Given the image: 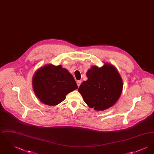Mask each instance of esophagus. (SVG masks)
Instances as JSON below:
<instances>
[{
  "label": "esophagus",
  "instance_id": "1",
  "mask_svg": "<svg viewBox=\"0 0 154 154\" xmlns=\"http://www.w3.org/2000/svg\"><path fill=\"white\" fill-rule=\"evenodd\" d=\"M81 81H77V86L79 87L80 85H81Z\"/></svg>",
  "mask_w": 154,
  "mask_h": 154
}]
</instances>
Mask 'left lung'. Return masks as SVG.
<instances>
[{"instance_id": "8db88e82", "label": "left lung", "mask_w": 154, "mask_h": 154, "mask_svg": "<svg viewBox=\"0 0 154 154\" xmlns=\"http://www.w3.org/2000/svg\"><path fill=\"white\" fill-rule=\"evenodd\" d=\"M87 76L88 80L82 82L79 91L89 107L103 111L117 102L122 93L123 84L114 66L108 63L102 67L92 66Z\"/></svg>"}]
</instances>
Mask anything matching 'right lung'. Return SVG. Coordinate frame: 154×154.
<instances>
[{
    "instance_id": "add662e5",
    "label": "right lung",
    "mask_w": 154,
    "mask_h": 154,
    "mask_svg": "<svg viewBox=\"0 0 154 154\" xmlns=\"http://www.w3.org/2000/svg\"><path fill=\"white\" fill-rule=\"evenodd\" d=\"M35 93L42 103L55 106L63 101L69 92L78 88L73 75L61 65H45L33 78Z\"/></svg>"
}]
</instances>
